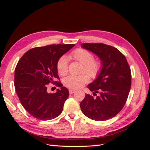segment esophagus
<instances>
[{"instance_id": "34e87169", "label": "esophagus", "mask_w": 150, "mask_h": 150, "mask_svg": "<svg viewBox=\"0 0 150 150\" xmlns=\"http://www.w3.org/2000/svg\"><path fill=\"white\" fill-rule=\"evenodd\" d=\"M75 92V90L74 89H69V94H72V93H74Z\"/></svg>"}]
</instances>
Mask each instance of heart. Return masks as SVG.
Returning a JSON list of instances; mask_svg holds the SVG:
<instances>
[{
    "label": "heart",
    "mask_w": 150,
    "mask_h": 150,
    "mask_svg": "<svg viewBox=\"0 0 150 150\" xmlns=\"http://www.w3.org/2000/svg\"><path fill=\"white\" fill-rule=\"evenodd\" d=\"M69 58L83 64L81 72L83 74L78 76H69L63 80L66 88L76 89L82 88L89 81V76L95 79L100 74L103 64L100 60L94 59L93 54L84 49H78L72 52ZM57 70L61 76H65L68 72V61L65 56L61 57L57 62Z\"/></svg>",
    "instance_id": "1"
}]
</instances>
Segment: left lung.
Instances as JSON below:
<instances>
[{
  "mask_svg": "<svg viewBox=\"0 0 150 150\" xmlns=\"http://www.w3.org/2000/svg\"><path fill=\"white\" fill-rule=\"evenodd\" d=\"M82 47L100 59V74L88 88L100 95L88 94L80 103L83 114L95 121H105L118 114L124 107L131 88V73L125 56L118 49L101 43H84Z\"/></svg>",
  "mask_w": 150,
  "mask_h": 150,
  "instance_id": "left-lung-1",
  "label": "left lung"
}]
</instances>
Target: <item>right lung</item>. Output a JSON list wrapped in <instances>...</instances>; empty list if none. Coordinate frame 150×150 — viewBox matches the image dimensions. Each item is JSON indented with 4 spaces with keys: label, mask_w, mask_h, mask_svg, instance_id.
I'll list each match as a JSON object with an SVG mask.
<instances>
[{
    "label": "right lung",
    "mask_w": 150,
    "mask_h": 150,
    "mask_svg": "<svg viewBox=\"0 0 150 150\" xmlns=\"http://www.w3.org/2000/svg\"><path fill=\"white\" fill-rule=\"evenodd\" d=\"M75 44H52L27 51L15 69L14 86L21 103L29 114L40 120L56 118L69 96L57 74V62ZM60 88L55 93L47 92V84Z\"/></svg>",
    "instance_id": "obj_1"
}]
</instances>
